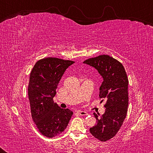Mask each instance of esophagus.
Instances as JSON below:
<instances>
[{
  "label": "esophagus",
  "mask_w": 153,
  "mask_h": 153,
  "mask_svg": "<svg viewBox=\"0 0 153 153\" xmlns=\"http://www.w3.org/2000/svg\"><path fill=\"white\" fill-rule=\"evenodd\" d=\"M77 113H78L80 115H88V113L86 112V111H78Z\"/></svg>",
  "instance_id": "obj_1"
}]
</instances>
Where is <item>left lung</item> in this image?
I'll use <instances>...</instances> for the list:
<instances>
[{
    "mask_svg": "<svg viewBox=\"0 0 153 153\" xmlns=\"http://www.w3.org/2000/svg\"><path fill=\"white\" fill-rule=\"evenodd\" d=\"M84 63L94 67L103 81L100 87L101 102L105 100V112L100 118L94 113L97 124L90 128L92 135L101 142L113 138L126 117L128 107V79L125 69L120 61L108 55L90 58Z\"/></svg>",
    "mask_w": 153,
    "mask_h": 153,
    "instance_id": "8db88e82",
    "label": "left lung"
}]
</instances>
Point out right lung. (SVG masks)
<instances>
[{"label":"right lung","mask_w":153,"mask_h":153,"mask_svg":"<svg viewBox=\"0 0 153 153\" xmlns=\"http://www.w3.org/2000/svg\"><path fill=\"white\" fill-rule=\"evenodd\" d=\"M74 61L47 57L36 62L30 76L28 97L32 118L38 131L53 138L65 129L73 112L61 108L53 101L64 72Z\"/></svg>","instance_id":"right-lung-1"}]
</instances>
